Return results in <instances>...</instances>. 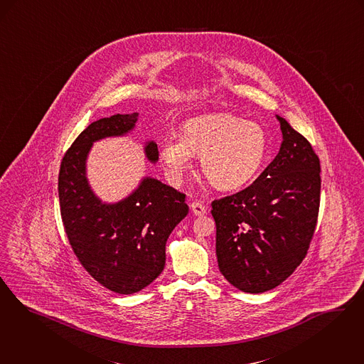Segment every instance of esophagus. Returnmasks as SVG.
<instances>
[{
    "mask_svg": "<svg viewBox=\"0 0 364 364\" xmlns=\"http://www.w3.org/2000/svg\"><path fill=\"white\" fill-rule=\"evenodd\" d=\"M189 207H191V211H192L195 215H198V217H202V215L205 214V211H207L205 205L200 203V202H192V203L189 204Z\"/></svg>",
    "mask_w": 364,
    "mask_h": 364,
    "instance_id": "34e87169",
    "label": "esophagus"
}]
</instances>
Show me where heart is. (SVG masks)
Segmentation results:
<instances>
[{
	"instance_id": "heart-1",
	"label": "heart",
	"mask_w": 364,
	"mask_h": 364,
	"mask_svg": "<svg viewBox=\"0 0 364 364\" xmlns=\"http://www.w3.org/2000/svg\"><path fill=\"white\" fill-rule=\"evenodd\" d=\"M267 154V134L262 124L232 114H214L187 120L180 135L168 134L160 144V157L169 173L180 178L200 157L207 180L220 189L249 183Z\"/></svg>"
}]
</instances>
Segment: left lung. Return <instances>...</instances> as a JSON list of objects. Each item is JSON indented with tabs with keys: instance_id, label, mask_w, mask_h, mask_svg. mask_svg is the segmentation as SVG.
<instances>
[{
	"instance_id": "1",
	"label": "left lung",
	"mask_w": 364,
	"mask_h": 364,
	"mask_svg": "<svg viewBox=\"0 0 364 364\" xmlns=\"http://www.w3.org/2000/svg\"><path fill=\"white\" fill-rule=\"evenodd\" d=\"M283 142L249 187L214 200L220 274L259 294L284 282L305 259L320 208V159L310 142L277 117Z\"/></svg>"
}]
</instances>
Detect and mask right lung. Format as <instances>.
Instances as JSON below:
<instances>
[{"mask_svg":"<svg viewBox=\"0 0 364 364\" xmlns=\"http://www.w3.org/2000/svg\"><path fill=\"white\" fill-rule=\"evenodd\" d=\"M138 114L112 115L90 123L65 153L58 177L60 217L78 262L102 286L134 294L157 279L165 267V245L188 214L186 195L153 177L117 203H102L87 178L93 142L130 132ZM150 162L159 161L154 141L146 142Z\"/></svg>","mask_w":364,"mask_h":364,"instance_id":"add662e5","label":"right lung"}]
</instances>
